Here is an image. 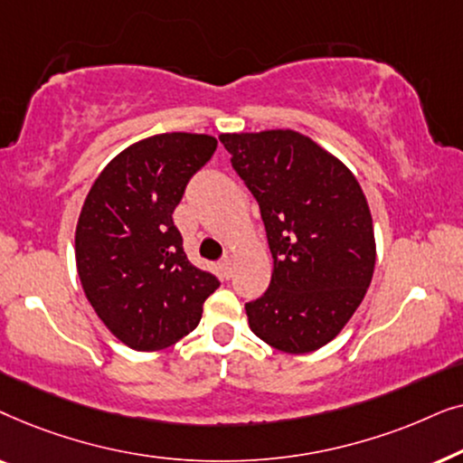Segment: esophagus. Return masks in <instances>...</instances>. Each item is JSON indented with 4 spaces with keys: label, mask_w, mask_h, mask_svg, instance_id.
Segmentation results:
<instances>
[{
    "label": "esophagus",
    "mask_w": 463,
    "mask_h": 463,
    "mask_svg": "<svg viewBox=\"0 0 463 463\" xmlns=\"http://www.w3.org/2000/svg\"><path fill=\"white\" fill-rule=\"evenodd\" d=\"M219 269L223 271L225 278H230V276H232V269H233V259H232V257L221 259V261H219Z\"/></svg>",
    "instance_id": "esophagus-1"
}]
</instances>
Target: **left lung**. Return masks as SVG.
Returning <instances> with one entry per match:
<instances>
[{"label":"left lung","mask_w":463,"mask_h":463,"mask_svg":"<svg viewBox=\"0 0 463 463\" xmlns=\"http://www.w3.org/2000/svg\"><path fill=\"white\" fill-rule=\"evenodd\" d=\"M219 141L259 202L274 257L269 288L246 303L250 331L280 352L318 350L356 312L375 269L363 189L301 132H233Z\"/></svg>","instance_id":"1"}]
</instances>
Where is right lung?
Listing matches in <instances>:
<instances>
[{
  "label": "right lung",
  "instance_id": "right-lung-1",
  "mask_svg": "<svg viewBox=\"0 0 463 463\" xmlns=\"http://www.w3.org/2000/svg\"><path fill=\"white\" fill-rule=\"evenodd\" d=\"M217 138L166 132L118 154L92 183L75 227L81 288L103 325L132 350L156 352L198 326L219 287L189 263L173 213Z\"/></svg>",
  "mask_w": 463,
  "mask_h": 463
}]
</instances>
